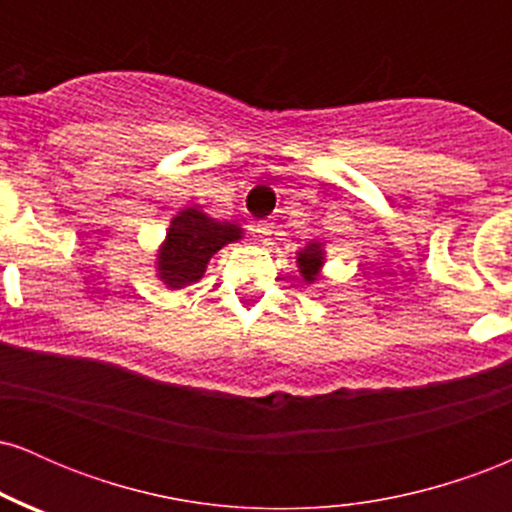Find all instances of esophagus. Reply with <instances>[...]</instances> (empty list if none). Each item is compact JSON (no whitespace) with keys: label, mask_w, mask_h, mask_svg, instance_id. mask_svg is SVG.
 <instances>
[{"label":"esophagus","mask_w":512,"mask_h":512,"mask_svg":"<svg viewBox=\"0 0 512 512\" xmlns=\"http://www.w3.org/2000/svg\"><path fill=\"white\" fill-rule=\"evenodd\" d=\"M272 228H274L272 221H257V223H255V233H257V236H260V238L272 236Z\"/></svg>","instance_id":"34e87169"}]
</instances>
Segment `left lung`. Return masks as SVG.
<instances>
[{"label":"left lung","mask_w":512,"mask_h":512,"mask_svg":"<svg viewBox=\"0 0 512 512\" xmlns=\"http://www.w3.org/2000/svg\"><path fill=\"white\" fill-rule=\"evenodd\" d=\"M298 269H301L303 279L308 281V284H313L317 279V274H320V267L322 262H325V248H322V243H310L305 245V248L298 252Z\"/></svg>","instance_id":"8db88e82"}]
</instances>
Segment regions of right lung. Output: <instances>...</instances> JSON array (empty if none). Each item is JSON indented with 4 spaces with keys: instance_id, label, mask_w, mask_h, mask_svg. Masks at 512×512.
I'll return each instance as SVG.
<instances>
[{
    "instance_id": "add662e5",
    "label": "right lung",
    "mask_w": 512,
    "mask_h": 512,
    "mask_svg": "<svg viewBox=\"0 0 512 512\" xmlns=\"http://www.w3.org/2000/svg\"><path fill=\"white\" fill-rule=\"evenodd\" d=\"M240 238L243 228L236 223L216 221L195 207L182 209L170 221L166 243L158 250V279L168 289H185L202 279L214 252Z\"/></svg>"
}]
</instances>
